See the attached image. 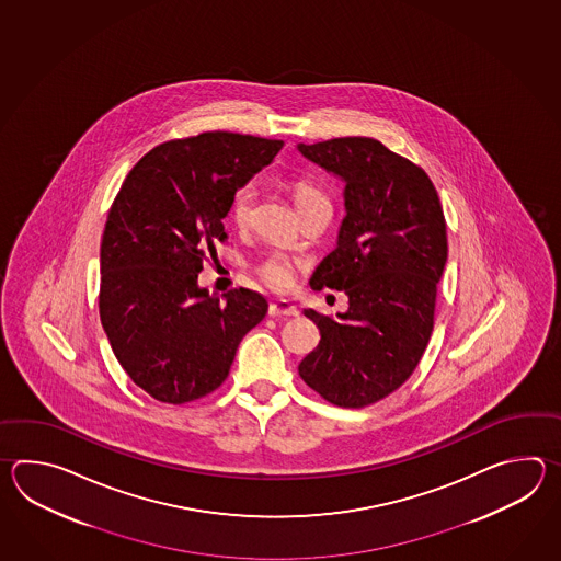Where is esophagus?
<instances>
[{
	"label": "esophagus",
	"mask_w": 561,
	"mask_h": 561,
	"mask_svg": "<svg viewBox=\"0 0 561 561\" xmlns=\"http://www.w3.org/2000/svg\"><path fill=\"white\" fill-rule=\"evenodd\" d=\"M268 314L271 317H297L298 310L288 300H275L268 305Z\"/></svg>",
	"instance_id": "obj_1"
}]
</instances>
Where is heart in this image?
I'll use <instances>...</instances> for the list:
<instances>
[{
    "instance_id": "b5f03b06",
    "label": "heart",
    "mask_w": 561,
    "mask_h": 561,
    "mask_svg": "<svg viewBox=\"0 0 561 561\" xmlns=\"http://www.w3.org/2000/svg\"><path fill=\"white\" fill-rule=\"evenodd\" d=\"M288 191L293 194V201L297 204L298 213L307 210L314 204H329L327 196L307 180H290ZM254 203H256V186H254V182H247L232 194L230 218L239 227H247L251 222L252 213H254ZM254 271H256V275L261 276L264 285H268L271 288L283 290L293 283V264L278 252L266 254L263 261L256 264Z\"/></svg>"
}]
</instances>
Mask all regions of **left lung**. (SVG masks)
<instances>
[{
    "label": "left lung",
    "mask_w": 561,
    "mask_h": 561,
    "mask_svg": "<svg viewBox=\"0 0 561 561\" xmlns=\"http://www.w3.org/2000/svg\"><path fill=\"white\" fill-rule=\"evenodd\" d=\"M298 150L345 180L339 242L310 286L348 295L336 321L305 310L321 341L298 375L333 405L369 407L413 375L430 343L447 261L442 201L423 168L379 140L346 136Z\"/></svg>",
    "instance_id": "left-lung-1"
}]
</instances>
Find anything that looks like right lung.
<instances>
[{
    "label": "right lung",
    "instance_id": "add662e5",
    "mask_svg": "<svg viewBox=\"0 0 561 561\" xmlns=\"http://www.w3.org/2000/svg\"><path fill=\"white\" fill-rule=\"evenodd\" d=\"M285 146L237 131L168 140L131 168L100 249V319L122 369L160 403L182 405L227 381L242 336L268 302L251 288H198L206 254L227 239L234 191Z\"/></svg>",
    "mask_w": 561,
    "mask_h": 561
}]
</instances>
